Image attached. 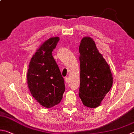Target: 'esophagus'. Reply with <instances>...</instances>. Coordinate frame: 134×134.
Here are the masks:
<instances>
[{
  "label": "esophagus",
  "instance_id": "1",
  "mask_svg": "<svg viewBox=\"0 0 134 134\" xmlns=\"http://www.w3.org/2000/svg\"><path fill=\"white\" fill-rule=\"evenodd\" d=\"M64 80H65V82H66V83H68V82H69V78H68L67 77H65V78H64Z\"/></svg>",
  "mask_w": 134,
  "mask_h": 134
}]
</instances>
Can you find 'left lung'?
I'll return each instance as SVG.
<instances>
[{
  "instance_id": "obj_1",
  "label": "left lung",
  "mask_w": 134,
  "mask_h": 134,
  "mask_svg": "<svg viewBox=\"0 0 134 134\" xmlns=\"http://www.w3.org/2000/svg\"><path fill=\"white\" fill-rule=\"evenodd\" d=\"M80 86L79 97L82 104L94 108L100 105L113 82L109 65L90 37H84L79 47Z\"/></svg>"
}]
</instances>
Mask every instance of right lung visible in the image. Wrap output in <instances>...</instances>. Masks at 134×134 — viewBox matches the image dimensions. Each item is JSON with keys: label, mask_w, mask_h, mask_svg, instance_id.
Returning a JSON list of instances; mask_svg holds the SVG:
<instances>
[{"label": "right lung", "mask_w": 134, "mask_h": 134, "mask_svg": "<svg viewBox=\"0 0 134 134\" xmlns=\"http://www.w3.org/2000/svg\"><path fill=\"white\" fill-rule=\"evenodd\" d=\"M59 40V37H51L38 47L31 59L27 74L31 94L47 108L59 104L65 91L64 79L52 55Z\"/></svg>", "instance_id": "right-lung-1"}]
</instances>
